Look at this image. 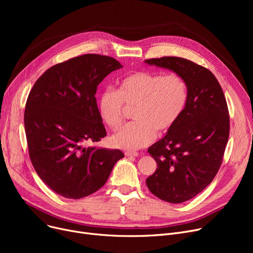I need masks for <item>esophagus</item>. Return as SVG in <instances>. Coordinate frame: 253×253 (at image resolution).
Here are the masks:
<instances>
[{
    "instance_id": "34e87169",
    "label": "esophagus",
    "mask_w": 253,
    "mask_h": 253,
    "mask_svg": "<svg viewBox=\"0 0 253 253\" xmlns=\"http://www.w3.org/2000/svg\"><path fill=\"white\" fill-rule=\"evenodd\" d=\"M125 156H127V157H137L138 153L137 152H133V151H126L125 152Z\"/></svg>"
}]
</instances>
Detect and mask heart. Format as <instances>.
Here are the masks:
<instances>
[{"mask_svg":"<svg viewBox=\"0 0 253 253\" xmlns=\"http://www.w3.org/2000/svg\"><path fill=\"white\" fill-rule=\"evenodd\" d=\"M188 100V86L175 73L134 72L118 82L117 90H104L98 98L102 121L117 130L124 121L126 108H134L135 122L125 125L111 137L115 147L136 150L151 143L157 130L166 133L182 115Z\"/></svg>","mask_w":253,"mask_h":253,"instance_id":"heart-1","label":"heart"}]
</instances>
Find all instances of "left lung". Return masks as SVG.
I'll return each instance as SVG.
<instances>
[{
	"label": "left lung",
	"mask_w": 253,
	"mask_h": 253,
	"mask_svg": "<svg viewBox=\"0 0 253 253\" xmlns=\"http://www.w3.org/2000/svg\"><path fill=\"white\" fill-rule=\"evenodd\" d=\"M181 76L188 100L176 124L148 152L157 162L147 178L149 190L169 203H182L201 193L221 165L230 134L227 100L215 76L191 60L165 56L145 60Z\"/></svg>",
	"instance_id": "obj_1"
}]
</instances>
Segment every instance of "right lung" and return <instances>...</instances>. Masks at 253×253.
Instances as JSON below:
<instances>
[{
  "label": "right lung",
  "mask_w": 253,
  "mask_h": 253,
  "mask_svg": "<svg viewBox=\"0 0 253 253\" xmlns=\"http://www.w3.org/2000/svg\"><path fill=\"white\" fill-rule=\"evenodd\" d=\"M121 68L113 57L84 54L51 66L30 92L24 128L31 161L40 178L64 198L95 193L124 157L120 150L84 147L106 136L95 93Z\"/></svg>",
  "instance_id": "right-lung-1"
}]
</instances>
